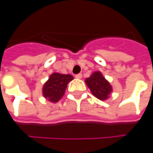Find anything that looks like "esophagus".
Returning a JSON list of instances; mask_svg holds the SVG:
<instances>
[{
    "mask_svg": "<svg viewBox=\"0 0 153 153\" xmlns=\"http://www.w3.org/2000/svg\"><path fill=\"white\" fill-rule=\"evenodd\" d=\"M75 76H76V78H77V79H81V78L82 77V75L81 73L76 74V75Z\"/></svg>",
    "mask_w": 153,
    "mask_h": 153,
    "instance_id": "obj_1",
    "label": "esophagus"
}]
</instances>
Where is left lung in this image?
I'll list each match as a JSON object with an SVG mask.
<instances>
[{
  "label": "left lung",
  "mask_w": 153,
  "mask_h": 153,
  "mask_svg": "<svg viewBox=\"0 0 153 153\" xmlns=\"http://www.w3.org/2000/svg\"><path fill=\"white\" fill-rule=\"evenodd\" d=\"M85 82L92 94L100 100H105L108 99L110 94L112 92L111 84L100 71L94 72L90 77L85 80Z\"/></svg>",
  "instance_id": "8db88e82"
}]
</instances>
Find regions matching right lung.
<instances>
[{
  "instance_id": "obj_1",
  "label": "right lung",
  "mask_w": 153,
  "mask_h": 153,
  "mask_svg": "<svg viewBox=\"0 0 153 153\" xmlns=\"http://www.w3.org/2000/svg\"><path fill=\"white\" fill-rule=\"evenodd\" d=\"M73 79L70 74L53 73L42 88V94L51 102H58L64 95L67 84Z\"/></svg>"
}]
</instances>
